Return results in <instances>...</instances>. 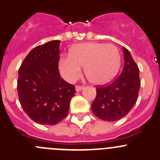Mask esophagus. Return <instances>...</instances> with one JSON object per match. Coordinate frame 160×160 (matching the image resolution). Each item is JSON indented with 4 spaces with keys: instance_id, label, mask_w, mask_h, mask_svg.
Returning <instances> with one entry per match:
<instances>
[{
    "instance_id": "esophagus-1",
    "label": "esophagus",
    "mask_w": 160,
    "mask_h": 160,
    "mask_svg": "<svg viewBox=\"0 0 160 160\" xmlns=\"http://www.w3.org/2000/svg\"><path fill=\"white\" fill-rule=\"evenodd\" d=\"M83 89V86H76V91H77V92H81Z\"/></svg>"
}]
</instances>
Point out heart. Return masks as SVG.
Instances as JSON below:
<instances>
[{
	"mask_svg": "<svg viewBox=\"0 0 160 160\" xmlns=\"http://www.w3.org/2000/svg\"><path fill=\"white\" fill-rule=\"evenodd\" d=\"M120 62V53L114 45L84 42L73 46L70 54L61 57L59 68L65 80L73 82L80 77L83 66L92 83L102 84L117 74Z\"/></svg>",
	"mask_w": 160,
	"mask_h": 160,
	"instance_id": "obj_1",
	"label": "heart"
}]
</instances>
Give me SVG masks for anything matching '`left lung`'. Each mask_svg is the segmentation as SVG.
Segmentation results:
<instances>
[{"label":"left lung","instance_id":"left-lung-1","mask_svg":"<svg viewBox=\"0 0 160 160\" xmlns=\"http://www.w3.org/2000/svg\"><path fill=\"white\" fill-rule=\"evenodd\" d=\"M124 67L119 77L105 87L96 88L92 104L94 114L107 122L120 120L136 104L141 87L139 68L129 50L123 47Z\"/></svg>","mask_w":160,"mask_h":160}]
</instances>
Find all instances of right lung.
I'll return each instance as SVG.
<instances>
[{
	"label": "right lung",
	"instance_id": "obj_1",
	"mask_svg": "<svg viewBox=\"0 0 160 160\" xmlns=\"http://www.w3.org/2000/svg\"><path fill=\"white\" fill-rule=\"evenodd\" d=\"M59 40L31 50L19 69L17 91L19 102L36 123L53 125L68 114L74 86L61 77L58 70Z\"/></svg>",
	"mask_w": 160,
	"mask_h": 160
}]
</instances>
